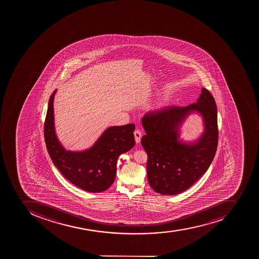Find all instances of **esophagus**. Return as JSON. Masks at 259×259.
<instances>
[{
    "label": "esophagus",
    "instance_id": "esophagus-1",
    "mask_svg": "<svg viewBox=\"0 0 259 259\" xmlns=\"http://www.w3.org/2000/svg\"><path fill=\"white\" fill-rule=\"evenodd\" d=\"M134 134H135V139L136 143H140L141 138H142V133H141V131H135Z\"/></svg>",
    "mask_w": 259,
    "mask_h": 259
}]
</instances>
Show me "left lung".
Instances as JSON below:
<instances>
[{
  "mask_svg": "<svg viewBox=\"0 0 259 259\" xmlns=\"http://www.w3.org/2000/svg\"><path fill=\"white\" fill-rule=\"evenodd\" d=\"M194 113L202 117L204 132L196 141H184L180 127ZM142 124L146 131L141 143L148 157L147 179L156 193L181 194L207 171L218 145V124L215 101L206 88L197 102L147 112Z\"/></svg>",
  "mask_w": 259,
  "mask_h": 259,
  "instance_id": "left-lung-1",
  "label": "left lung"
}]
</instances>
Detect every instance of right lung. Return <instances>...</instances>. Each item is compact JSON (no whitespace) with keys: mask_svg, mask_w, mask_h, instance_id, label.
Segmentation results:
<instances>
[{"mask_svg":"<svg viewBox=\"0 0 259 259\" xmlns=\"http://www.w3.org/2000/svg\"><path fill=\"white\" fill-rule=\"evenodd\" d=\"M57 91L49 99L44 130L50 158L61 174L74 186L91 193L104 191L114 182L119 155L135 147V125L108 127L90 148L67 151L56 134L53 100Z\"/></svg>","mask_w":259,"mask_h":259,"instance_id":"obj_1","label":"right lung"}]
</instances>
